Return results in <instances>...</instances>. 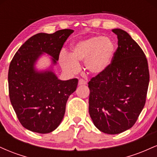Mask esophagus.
<instances>
[{"instance_id":"34e87169","label":"esophagus","mask_w":157,"mask_h":157,"mask_svg":"<svg viewBox=\"0 0 157 157\" xmlns=\"http://www.w3.org/2000/svg\"><path fill=\"white\" fill-rule=\"evenodd\" d=\"M86 84H87V82H86V81H85L84 80H82V79H81V80H79V82H78L79 86H82V85H86Z\"/></svg>"}]
</instances>
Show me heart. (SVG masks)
I'll list each match as a JSON object with an SVG mask.
<instances>
[{"label": "heart", "instance_id": "b5f03b06", "mask_svg": "<svg viewBox=\"0 0 157 157\" xmlns=\"http://www.w3.org/2000/svg\"><path fill=\"white\" fill-rule=\"evenodd\" d=\"M114 52L115 45L109 37H89L73 45L69 55L63 53L60 57V64L65 72L74 75L80 70L79 63L84 62L88 72L100 75L112 63Z\"/></svg>", "mask_w": 157, "mask_h": 157}]
</instances>
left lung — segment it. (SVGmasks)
Instances as JSON below:
<instances>
[{"label":"left lung","instance_id":"left-lung-1","mask_svg":"<svg viewBox=\"0 0 157 157\" xmlns=\"http://www.w3.org/2000/svg\"><path fill=\"white\" fill-rule=\"evenodd\" d=\"M118 48L104 73L89 82V114L97 128L108 134L128 130L146 100L149 70L145 54L124 30L113 29Z\"/></svg>","mask_w":157,"mask_h":157}]
</instances>
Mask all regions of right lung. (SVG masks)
<instances>
[{
    "label": "right lung",
    "mask_w": 157,
    "mask_h": 157,
    "mask_svg": "<svg viewBox=\"0 0 157 157\" xmlns=\"http://www.w3.org/2000/svg\"><path fill=\"white\" fill-rule=\"evenodd\" d=\"M73 32L62 29L53 34H36L20 47L11 61L8 74L10 101L20 122L28 130L48 134L63 119L66 102L76 90L78 80H59L53 66ZM44 53L51 56L52 66L38 71L35 64Z\"/></svg>",
    "instance_id": "obj_1"
}]
</instances>
